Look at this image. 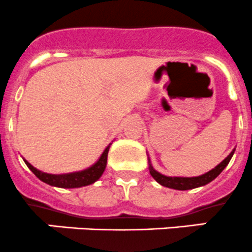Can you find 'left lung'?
Listing matches in <instances>:
<instances>
[{"label": "left lung", "mask_w": 252, "mask_h": 252, "mask_svg": "<svg viewBox=\"0 0 252 252\" xmlns=\"http://www.w3.org/2000/svg\"><path fill=\"white\" fill-rule=\"evenodd\" d=\"M234 151H235V149H233V152H231V153L229 154V156L226 157L220 164H218L216 168L212 169V170L208 171V173L203 174V175L195 176V178H178V176H174L173 178V176H165L163 175V174L158 173L156 169H153V166H152L151 164V160H149V173H151V175L153 176L154 180H156L158 184H160L161 186H165V188H169V189H174V190H181V191L191 190V189H196V188H200V186L207 185L208 183H211L212 180H214V179H216L217 176L224 170V168L228 165L231 157H233Z\"/></svg>", "instance_id": "left-lung-1"}]
</instances>
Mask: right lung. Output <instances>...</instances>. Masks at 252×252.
Masks as SVG:
<instances>
[{
    "instance_id": "right-lung-1",
    "label": "right lung",
    "mask_w": 252,
    "mask_h": 252,
    "mask_svg": "<svg viewBox=\"0 0 252 252\" xmlns=\"http://www.w3.org/2000/svg\"><path fill=\"white\" fill-rule=\"evenodd\" d=\"M110 144L105 148L103 154L100 156L99 160L95 164L91 166V168L86 169L82 171H76V173H69V174H61V175H54V174H47L42 173V171L38 170L34 168L31 163L27 160L26 164L38 179H40L42 183L49 184L51 186H56V188L62 189H74V188H82V186L91 185V184L95 183L101 175H103L104 170H105L106 161H108V153Z\"/></svg>"
}]
</instances>
